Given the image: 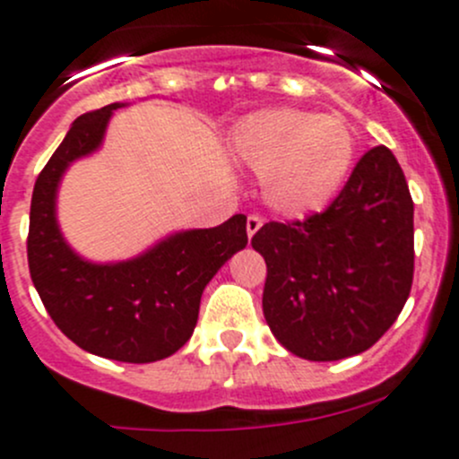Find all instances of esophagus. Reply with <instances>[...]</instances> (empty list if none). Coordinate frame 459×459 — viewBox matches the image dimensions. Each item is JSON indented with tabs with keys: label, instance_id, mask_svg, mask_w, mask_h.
Wrapping results in <instances>:
<instances>
[{
	"label": "esophagus",
	"instance_id": "34e87169",
	"mask_svg": "<svg viewBox=\"0 0 459 459\" xmlns=\"http://www.w3.org/2000/svg\"><path fill=\"white\" fill-rule=\"evenodd\" d=\"M262 224H264V220L259 215H248V220H247V233H248V238H253V235L257 233L259 229H262Z\"/></svg>",
	"mask_w": 459,
	"mask_h": 459
}]
</instances>
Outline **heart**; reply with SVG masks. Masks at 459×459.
Returning <instances> with one entry per match:
<instances>
[{
	"instance_id": "obj_1",
	"label": "heart",
	"mask_w": 459,
	"mask_h": 459,
	"mask_svg": "<svg viewBox=\"0 0 459 459\" xmlns=\"http://www.w3.org/2000/svg\"><path fill=\"white\" fill-rule=\"evenodd\" d=\"M229 151L238 164L262 175L271 211L302 220L340 195L353 169L355 135L340 117L268 108L235 124Z\"/></svg>"
}]
</instances>
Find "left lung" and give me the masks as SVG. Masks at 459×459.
Segmentation results:
<instances>
[{
	"instance_id": "left-lung-1",
	"label": "left lung",
	"mask_w": 459,
	"mask_h": 459,
	"mask_svg": "<svg viewBox=\"0 0 459 459\" xmlns=\"http://www.w3.org/2000/svg\"><path fill=\"white\" fill-rule=\"evenodd\" d=\"M266 262L262 308L286 351L333 362L371 349L413 284V200L386 146L364 152L335 202L253 235Z\"/></svg>"
}]
</instances>
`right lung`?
Masks as SVG:
<instances>
[{
	"label": "right lung",
	"instance_id": "1",
	"mask_svg": "<svg viewBox=\"0 0 459 459\" xmlns=\"http://www.w3.org/2000/svg\"><path fill=\"white\" fill-rule=\"evenodd\" d=\"M110 104L82 115L35 182L29 226L32 284L59 331L80 349L146 364L182 349L195 331L208 281L247 247V217L215 229L179 230L142 255L97 264L80 257L57 224V188L68 166L101 146Z\"/></svg>",
	"mask_w": 459,
	"mask_h": 459
}]
</instances>
